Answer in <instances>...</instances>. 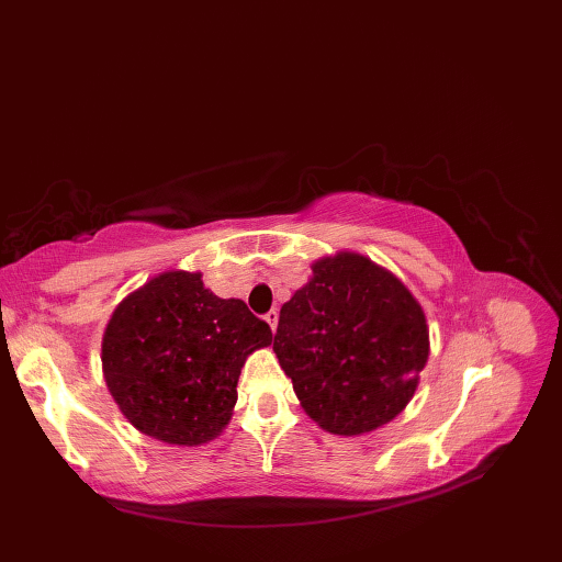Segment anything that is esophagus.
<instances>
[{
	"mask_svg": "<svg viewBox=\"0 0 562 562\" xmlns=\"http://www.w3.org/2000/svg\"><path fill=\"white\" fill-rule=\"evenodd\" d=\"M263 318H266V323H269V326H271V330L276 333V328H278V318H280V312H278V310H271V312L266 314Z\"/></svg>",
	"mask_w": 562,
	"mask_h": 562,
	"instance_id": "34e87169",
	"label": "esophagus"
}]
</instances>
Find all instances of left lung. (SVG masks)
I'll list each match as a JSON object with an SVG mask.
<instances>
[{"instance_id": "1", "label": "left lung", "mask_w": 562, "mask_h": 562, "mask_svg": "<svg viewBox=\"0 0 562 562\" xmlns=\"http://www.w3.org/2000/svg\"><path fill=\"white\" fill-rule=\"evenodd\" d=\"M312 273L280 310V367L323 430H375L417 390L428 360L426 316L398 278L362 255L326 257Z\"/></svg>"}]
</instances>
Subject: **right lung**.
<instances>
[{
    "label": "right lung",
    "mask_w": 562,
    "mask_h": 562,
    "mask_svg": "<svg viewBox=\"0 0 562 562\" xmlns=\"http://www.w3.org/2000/svg\"><path fill=\"white\" fill-rule=\"evenodd\" d=\"M273 339L244 301L218 299L200 273L170 271L115 307L102 341L109 392L145 435L198 447L221 435L252 350Z\"/></svg>",
    "instance_id": "add662e5"
}]
</instances>
